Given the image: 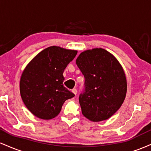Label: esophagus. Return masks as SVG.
Masks as SVG:
<instances>
[{
    "label": "esophagus",
    "instance_id": "obj_1",
    "mask_svg": "<svg viewBox=\"0 0 151 151\" xmlns=\"http://www.w3.org/2000/svg\"><path fill=\"white\" fill-rule=\"evenodd\" d=\"M72 92L74 93V94H77V89H72Z\"/></svg>",
    "mask_w": 151,
    "mask_h": 151
}]
</instances>
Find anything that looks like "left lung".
Returning <instances> with one entry per match:
<instances>
[{"mask_svg":"<svg viewBox=\"0 0 151 151\" xmlns=\"http://www.w3.org/2000/svg\"><path fill=\"white\" fill-rule=\"evenodd\" d=\"M76 64L85 79L84 89L79 98L82 114L93 122L109 119L124 103L127 91L121 64L102 48L85 50Z\"/></svg>","mask_w":151,"mask_h":151,"instance_id":"left-lung-1","label":"left lung"}]
</instances>
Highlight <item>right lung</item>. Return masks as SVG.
I'll return each instance as SVG.
<instances>
[{"label": "right lung", "instance_id": "obj_1", "mask_svg": "<svg viewBox=\"0 0 151 151\" xmlns=\"http://www.w3.org/2000/svg\"><path fill=\"white\" fill-rule=\"evenodd\" d=\"M77 50L51 46L32 59L22 72L20 91L27 109L39 119L48 120L60 114L66 100L74 94L63 85V72Z\"/></svg>", "mask_w": 151, "mask_h": 151}]
</instances>
